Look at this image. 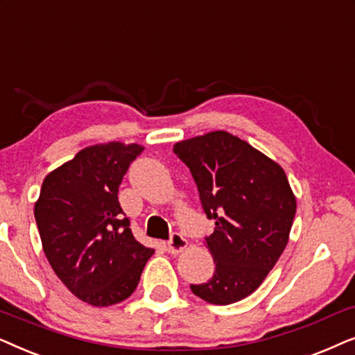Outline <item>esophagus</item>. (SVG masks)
Segmentation results:
<instances>
[{
    "instance_id": "esophagus-1",
    "label": "esophagus",
    "mask_w": 355,
    "mask_h": 355,
    "mask_svg": "<svg viewBox=\"0 0 355 355\" xmlns=\"http://www.w3.org/2000/svg\"><path fill=\"white\" fill-rule=\"evenodd\" d=\"M187 245H188V242L183 239V235L175 232L170 235V240L167 242V250H168V253L177 254V253L183 252V250L187 248Z\"/></svg>"
}]
</instances>
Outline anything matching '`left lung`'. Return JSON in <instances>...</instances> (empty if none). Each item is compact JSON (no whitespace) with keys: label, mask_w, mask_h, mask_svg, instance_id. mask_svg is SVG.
Listing matches in <instances>:
<instances>
[{"label":"left lung","mask_w":355,"mask_h":355,"mask_svg":"<svg viewBox=\"0 0 355 355\" xmlns=\"http://www.w3.org/2000/svg\"><path fill=\"white\" fill-rule=\"evenodd\" d=\"M173 153L190 168L202 211L216 220L206 237L216 269L191 292L229 305L261 286L289 240L297 202L284 170L225 131L182 141Z\"/></svg>","instance_id":"left-lung-1"}]
</instances>
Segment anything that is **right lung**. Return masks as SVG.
I'll use <instances>...</instances> for the list:
<instances>
[{"label": "right lung", "mask_w": 355, "mask_h": 355, "mask_svg": "<svg viewBox=\"0 0 355 355\" xmlns=\"http://www.w3.org/2000/svg\"><path fill=\"white\" fill-rule=\"evenodd\" d=\"M139 144L83 149L45 177L35 220L45 257L71 294L94 306L128 299L154 254L135 239L118 188Z\"/></svg>", "instance_id": "add662e5"}]
</instances>
